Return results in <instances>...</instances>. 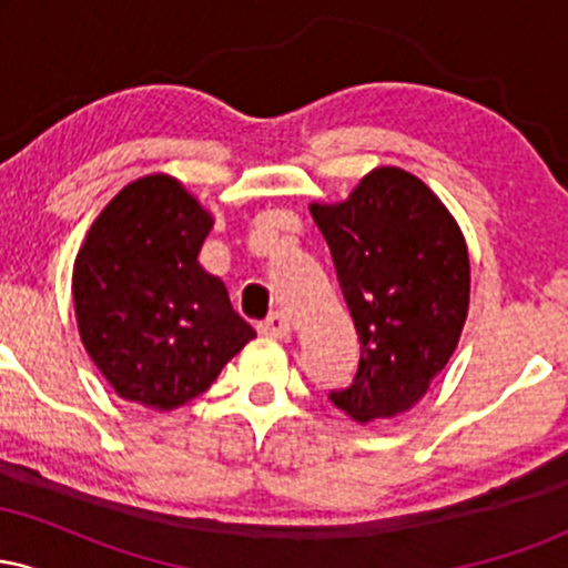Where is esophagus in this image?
Listing matches in <instances>:
<instances>
[{"instance_id":"esophagus-1","label":"esophagus","mask_w":568,"mask_h":568,"mask_svg":"<svg viewBox=\"0 0 568 568\" xmlns=\"http://www.w3.org/2000/svg\"><path fill=\"white\" fill-rule=\"evenodd\" d=\"M258 334L266 338H288L291 336V323L283 312H272L266 321L258 323Z\"/></svg>"}]
</instances>
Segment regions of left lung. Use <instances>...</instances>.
I'll return each instance as SVG.
<instances>
[{
    "instance_id": "8db88e82",
    "label": "left lung",
    "mask_w": 568,
    "mask_h": 568,
    "mask_svg": "<svg viewBox=\"0 0 568 568\" xmlns=\"http://www.w3.org/2000/svg\"><path fill=\"white\" fill-rule=\"evenodd\" d=\"M310 213L361 338L355 379L331 403L355 422L403 414L427 395L465 328L470 258L459 224L425 181L387 165Z\"/></svg>"
}]
</instances>
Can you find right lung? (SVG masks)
<instances>
[{"label": "right lung", "mask_w": 568, "mask_h": 568, "mask_svg": "<svg viewBox=\"0 0 568 568\" xmlns=\"http://www.w3.org/2000/svg\"><path fill=\"white\" fill-rule=\"evenodd\" d=\"M213 216L165 173L122 189L77 253L80 338L122 400L173 410L256 336L197 256Z\"/></svg>", "instance_id": "add662e5"}]
</instances>
